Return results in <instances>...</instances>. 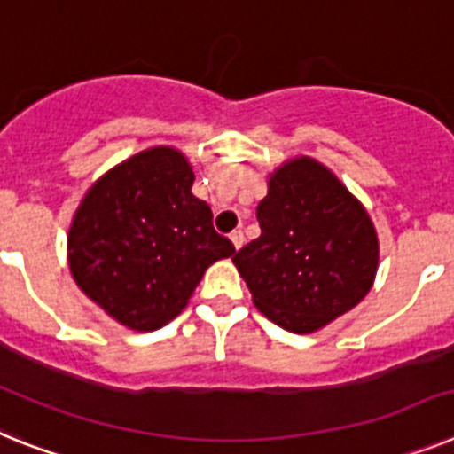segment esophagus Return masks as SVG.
I'll use <instances>...</instances> for the list:
<instances>
[{"label": "esophagus", "mask_w": 454, "mask_h": 454, "mask_svg": "<svg viewBox=\"0 0 454 454\" xmlns=\"http://www.w3.org/2000/svg\"><path fill=\"white\" fill-rule=\"evenodd\" d=\"M231 242H233L235 249H239V247L245 245V233H242V231H233V233H231Z\"/></svg>", "instance_id": "esophagus-1"}]
</instances>
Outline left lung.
<instances>
[{
    "label": "left lung",
    "instance_id": "1",
    "mask_svg": "<svg viewBox=\"0 0 454 454\" xmlns=\"http://www.w3.org/2000/svg\"><path fill=\"white\" fill-rule=\"evenodd\" d=\"M261 238L233 256L254 302L291 333L321 330L374 284L379 239L364 207L314 159H293L258 203Z\"/></svg>",
    "mask_w": 454,
    "mask_h": 454
}]
</instances>
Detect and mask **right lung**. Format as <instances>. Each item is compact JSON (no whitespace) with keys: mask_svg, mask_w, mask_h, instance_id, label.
<instances>
[{"mask_svg":"<svg viewBox=\"0 0 454 454\" xmlns=\"http://www.w3.org/2000/svg\"><path fill=\"white\" fill-rule=\"evenodd\" d=\"M192 166L152 147L106 173L82 198L68 231V268L87 298L131 330H159L180 314L233 242L192 193Z\"/></svg>","mask_w":454,"mask_h":454,"instance_id":"obj_1","label":"right lung"}]
</instances>
